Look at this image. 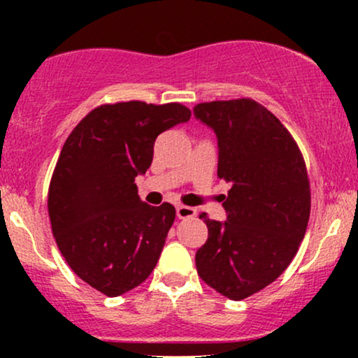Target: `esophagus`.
Here are the masks:
<instances>
[{"instance_id":"34e87169","label":"esophagus","mask_w":358,"mask_h":358,"mask_svg":"<svg viewBox=\"0 0 358 358\" xmlns=\"http://www.w3.org/2000/svg\"><path fill=\"white\" fill-rule=\"evenodd\" d=\"M196 215V210L193 207H187V205H176V217L178 219H192Z\"/></svg>"}]
</instances>
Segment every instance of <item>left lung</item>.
I'll list each match as a JSON object with an SVG mask.
<instances>
[{
	"instance_id": "8db88e82",
	"label": "left lung",
	"mask_w": 358,
	"mask_h": 358,
	"mask_svg": "<svg viewBox=\"0 0 358 358\" xmlns=\"http://www.w3.org/2000/svg\"><path fill=\"white\" fill-rule=\"evenodd\" d=\"M219 141V178L231 183L227 220L208 219V239L196 250L199 276L239 301L285 273L310 219V180L289 131L252 99L212 101L193 108Z\"/></svg>"
}]
</instances>
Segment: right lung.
<instances>
[{
  "label": "right lung",
  "mask_w": 358,
  "mask_h": 358,
  "mask_svg": "<svg viewBox=\"0 0 358 358\" xmlns=\"http://www.w3.org/2000/svg\"><path fill=\"white\" fill-rule=\"evenodd\" d=\"M190 116L180 102L102 104L62 148L48 187L53 237L73 273L106 296L139 286L158 262L175 207L141 202L134 178L153 162L158 134Z\"/></svg>",
  "instance_id": "add662e5"
}]
</instances>
